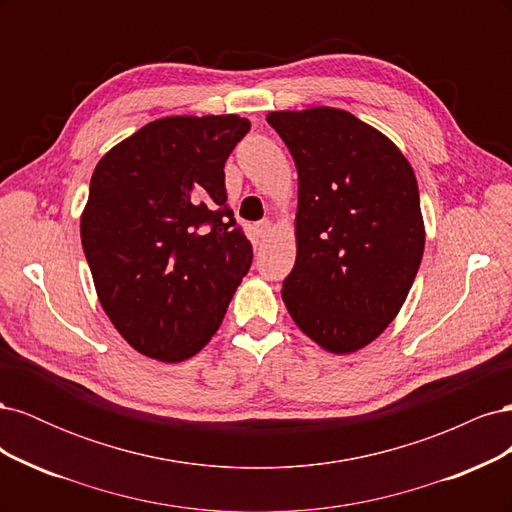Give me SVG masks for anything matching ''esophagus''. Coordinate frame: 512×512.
<instances>
[{
    "mask_svg": "<svg viewBox=\"0 0 512 512\" xmlns=\"http://www.w3.org/2000/svg\"><path fill=\"white\" fill-rule=\"evenodd\" d=\"M256 230H258V237L260 239H267L271 232H273V224L269 220H262V222L256 224Z\"/></svg>",
    "mask_w": 512,
    "mask_h": 512,
    "instance_id": "34e87169",
    "label": "esophagus"
}]
</instances>
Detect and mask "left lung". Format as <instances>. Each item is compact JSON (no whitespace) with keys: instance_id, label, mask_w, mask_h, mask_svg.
I'll list each match as a JSON object with an SVG mask.
<instances>
[{"instance_id":"1","label":"left lung","mask_w":512,"mask_h":512,"mask_svg":"<svg viewBox=\"0 0 512 512\" xmlns=\"http://www.w3.org/2000/svg\"><path fill=\"white\" fill-rule=\"evenodd\" d=\"M299 173L297 260L282 299L335 354L361 350L399 314L425 250L421 198L397 145L342 108L275 111Z\"/></svg>"}]
</instances>
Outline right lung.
I'll return each mask as SVG.
<instances>
[{
  "mask_svg": "<svg viewBox=\"0 0 512 512\" xmlns=\"http://www.w3.org/2000/svg\"><path fill=\"white\" fill-rule=\"evenodd\" d=\"M250 121L177 115L147 123L98 162L81 241L100 305L149 359L207 346L252 265L226 205L224 164Z\"/></svg>",
  "mask_w": 512,
  "mask_h": 512,
  "instance_id": "add662e5",
  "label": "right lung"
}]
</instances>
